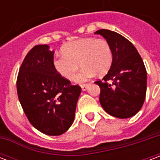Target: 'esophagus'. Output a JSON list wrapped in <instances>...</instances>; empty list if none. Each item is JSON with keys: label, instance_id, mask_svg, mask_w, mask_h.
Wrapping results in <instances>:
<instances>
[{"label": "esophagus", "instance_id": "esophagus-1", "mask_svg": "<svg viewBox=\"0 0 160 160\" xmlns=\"http://www.w3.org/2000/svg\"><path fill=\"white\" fill-rule=\"evenodd\" d=\"M89 86V84L87 83V84H83V85H81V89L82 91H86L87 89V87Z\"/></svg>", "mask_w": 160, "mask_h": 160}]
</instances>
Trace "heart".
<instances>
[{"label": "heart", "mask_w": 160, "mask_h": 160, "mask_svg": "<svg viewBox=\"0 0 160 160\" xmlns=\"http://www.w3.org/2000/svg\"><path fill=\"white\" fill-rule=\"evenodd\" d=\"M61 56H55L53 67L61 76L72 80L80 65L82 70L77 74V82H82L97 73L104 75L111 69L113 52L104 38H86L69 42L62 46Z\"/></svg>", "instance_id": "b5f03b06"}]
</instances>
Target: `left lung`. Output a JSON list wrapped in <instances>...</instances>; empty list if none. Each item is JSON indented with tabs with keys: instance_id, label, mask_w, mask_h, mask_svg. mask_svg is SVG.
Instances as JSON below:
<instances>
[{
	"instance_id": "8db88e82",
	"label": "left lung",
	"mask_w": 160,
	"mask_h": 160,
	"mask_svg": "<svg viewBox=\"0 0 160 160\" xmlns=\"http://www.w3.org/2000/svg\"><path fill=\"white\" fill-rule=\"evenodd\" d=\"M107 40L113 52L111 69L102 80L99 102L108 114L128 118L140 111L147 92V70L132 42L118 32L106 29L97 31Z\"/></svg>"
}]
</instances>
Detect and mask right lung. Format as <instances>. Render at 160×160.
Segmentation results:
<instances>
[{
	"instance_id": "add662e5",
	"label": "right lung",
	"mask_w": 160,
	"mask_h": 160,
	"mask_svg": "<svg viewBox=\"0 0 160 160\" xmlns=\"http://www.w3.org/2000/svg\"><path fill=\"white\" fill-rule=\"evenodd\" d=\"M53 59L48 45L33 47L19 68L17 93L33 127L48 135H60L73 123L81 88L56 72Z\"/></svg>"
}]
</instances>
